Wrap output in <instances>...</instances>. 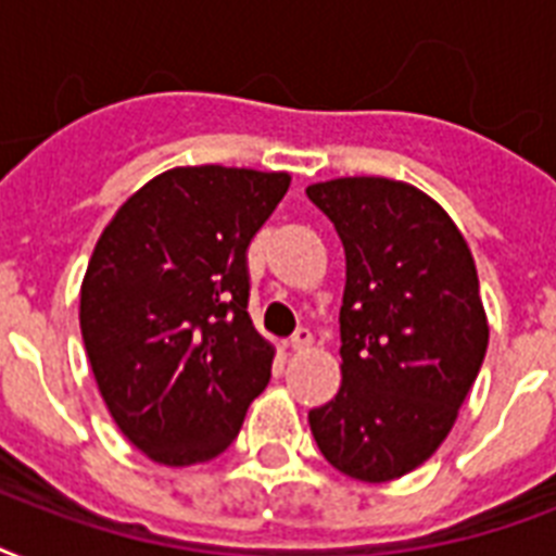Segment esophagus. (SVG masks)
Masks as SVG:
<instances>
[{"label": "esophagus", "mask_w": 556, "mask_h": 556, "mask_svg": "<svg viewBox=\"0 0 556 556\" xmlns=\"http://www.w3.org/2000/svg\"><path fill=\"white\" fill-rule=\"evenodd\" d=\"M312 343H314V338L308 329H296L294 334H291V340H288V346L294 349V352H305V349L312 346Z\"/></svg>", "instance_id": "34e87169"}]
</instances>
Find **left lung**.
Returning <instances> with one entry per match:
<instances>
[{
	"label": "left lung",
	"mask_w": 556,
	"mask_h": 556,
	"mask_svg": "<svg viewBox=\"0 0 556 556\" xmlns=\"http://www.w3.org/2000/svg\"><path fill=\"white\" fill-rule=\"evenodd\" d=\"M305 195L346 251L343 383L308 413L331 467L389 482L439 450L488 352L476 262L441 204L392 178H334Z\"/></svg>",
	"instance_id": "left-lung-1"
}]
</instances>
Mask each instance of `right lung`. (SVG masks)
<instances>
[{"label":"right lung","mask_w":556,"mask_h":556,"mask_svg":"<svg viewBox=\"0 0 556 556\" xmlns=\"http://www.w3.org/2000/svg\"><path fill=\"white\" fill-rule=\"evenodd\" d=\"M288 185V173L167 169L94 244L80 288L86 355L121 432L159 465L225 453L268 387L274 346L248 314V244Z\"/></svg>","instance_id":"add662e5"}]
</instances>
